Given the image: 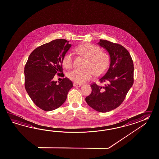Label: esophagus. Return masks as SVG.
Listing matches in <instances>:
<instances>
[{
	"mask_svg": "<svg viewBox=\"0 0 159 159\" xmlns=\"http://www.w3.org/2000/svg\"><path fill=\"white\" fill-rule=\"evenodd\" d=\"M73 86L74 87H80V86H81V84L74 82L73 84Z\"/></svg>",
	"mask_w": 159,
	"mask_h": 159,
	"instance_id": "34e87169",
	"label": "esophagus"
}]
</instances>
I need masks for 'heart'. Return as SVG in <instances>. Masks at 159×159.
I'll use <instances>...</instances> for the list:
<instances>
[{
  "label": "heart",
  "mask_w": 159,
  "mask_h": 159,
  "mask_svg": "<svg viewBox=\"0 0 159 159\" xmlns=\"http://www.w3.org/2000/svg\"><path fill=\"white\" fill-rule=\"evenodd\" d=\"M75 51L85 57L86 61L84 66L85 69H73L67 74L70 80L78 84H81L90 80L94 74L98 76L102 75L107 69L110 63L108 53L100 51L98 47L90 43H85L78 46ZM63 64L69 69L73 64V55L70 51L65 53L63 58Z\"/></svg>",
  "instance_id": "obj_1"
}]
</instances>
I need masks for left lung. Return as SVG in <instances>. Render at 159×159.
<instances>
[{
	"instance_id": "obj_1",
	"label": "left lung",
	"mask_w": 159,
	"mask_h": 159,
	"mask_svg": "<svg viewBox=\"0 0 159 159\" xmlns=\"http://www.w3.org/2000/svg\"><path fill=\"white\" fill-rule=\"evenodd\" d=\"M98 44L110 55V65L103 76L99 78L105 85L91 84L92 93L85 98L87 104L100 112H107L120 106L134 83V65L130 54L122 45L106 40Z\"/></svg>"
}]
</instances>
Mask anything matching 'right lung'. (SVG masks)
Segmentation results:
<instances>
[{"mask_svg":"<svg viewBox=\"0 0 159 159\" xmlns=\"http://www.w3.org/2000/svg\"><path fill=\"white\" fill-rule=\"evenodd\" d=\"M71 47L66 40L57 39L37 47L29 57L25 66V87L41 110L50 111L61 107L73 87L67 78L59 84L53 81L56 74H63V58Z\"/></svg>","mask_w":159,"mask_h":159,"instance_id":"1","label":"right lung"}]
</instances>
